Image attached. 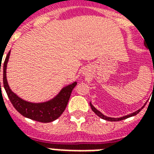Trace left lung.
<instances>
[{"label": "left lung", "mask_w": 154, "mask_h": 154, "mask_svg": "<svg viewBox=\"0 0 154 154\" xmlns=\"http://www.w3.org/2000/svg\"><path fill=\"white\" fill-rule=\"evenodd\" d=\"M145 45V44H144ZM154 71V69H153ZM154 85V84H153ZM146 104V103H145ZM145 104L140 109H139L138 110H136V111H134V112H133V113H130L129 114V115H127V116H122V117H119V118H112V117H109V116H105V115H103V114L101 113L100 111H99V110H97V108H95V107L93 106V105L90 102V106H91V110H93L95 113L97 114V116H99L100 118H101V119H106V120H108V121H119V120H122V119H127V118H129V117H131V116H136L137 114L139 113V111L142 110L143 108L144 107V106H145Z\"/></svg>", "instance_id": "1"}]
</instances>
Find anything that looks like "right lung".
I'll list each match as a JSON object with an SVG mask.
<instances>
[{"instance_id": "obj_1", "label": "right lung", "mask_w": 154, "mask_h": 154, "mask_svg": "<svg viewBox=\"0 0 154 154\" xmlns=\"http://www.w3.org/2000/svg\"><path fill=\"white\" fill-rule=\"evenodd\" d=\"M10 54H11V51L6 55L5 62L2 66L3 85H4V88L7 93L9 99L13 105V106L15 108V110L26 118L36 120L38 122L48 123L57 119L66 109L67 102L70 98L71 93L77 84V82H74L72 83L63 87L55 97L47 101H44V102L27 101L18 97L14 91H12L9 86L7 78H6V68H7L9 58H10ZM1 61H2V58H1ZM1 65H2V63L0 64V72Z\"/></svg>"}]
</instances>
